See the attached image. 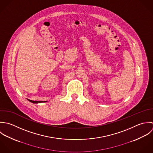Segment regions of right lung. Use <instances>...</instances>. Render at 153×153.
<instances>
[{
  "label": "right lung",
  "instance_id": "add662e5",
  "mask_svg": "<svg viewBox=\"0 0 153 153\" xmlns=\"http://www.w3.org/2000/svg\"><path fill=\"white\" fill-rule=\"evenodd\" d=\"M30 102H31L33 103H42V102H46L47 101H34V100H31L30 99H28Z\"/></svg>",
  "mask_w": 153,
  "mask_h": 153
}]
</instances>
